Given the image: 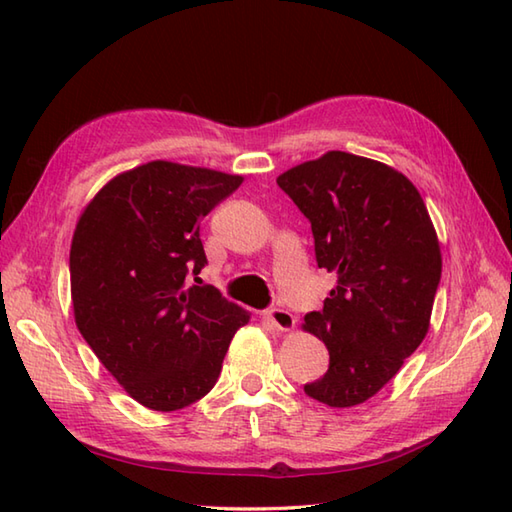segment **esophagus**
Masks as SVG:
<instances>
[{"mask_svg":"<svg viewBox=\"0 0 512 512\" xmlns=\"http://www.w3.org/2000/svg\"><path fill=\"white\" fill-rule=\"evenodd\" d=\"M266 319L273 323V328L279 330V332H290L292 328H295V317H292V312L284 310V308H273L266 312Z\"/></svg>","mask_w":512,"mask_h":512,"instance_id":"esophagus-1","label":"esophagus"}]
</instances>
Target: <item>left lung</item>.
<instances>
[{
    "instance_id": "obj_1",
    "label": "left lung",
    "mask_w": 512,
    "mask_h": 512,
    "mask_svg": "<svg viewBox=\"0 0 512 512\" xmlns=\"http://www.w3.org/2000/svg\"><path fill=\"white\" fill-rule=\"evenodd\" d=\"M277 184L308 217L319 268L336 275L303 330L330 352L323 378L303 387L334 409L376 396L429 332L442 253L422 195L394 167L328 151Z\"/></svg>"
}]
</instances>
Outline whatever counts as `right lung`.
<instances>
[{
	"mask_svg": "<svg viewBox=\"0 0 512 512\" xmlns=\"http://www.w3.org/2000/svg\"><path fill=\"white\" fill-rule=\"evenodd\" d=\"M242 176L151 160L118 173L76 222L74 323L140 405L176 411L213 389L235 332L250 321L200 281V222Z\"/></svg>",
	"mask_w": 512,
	"mask_h": 512,
	"instance_id": "right-lung-1",
	"label": "right lung"
}]
</instances>
